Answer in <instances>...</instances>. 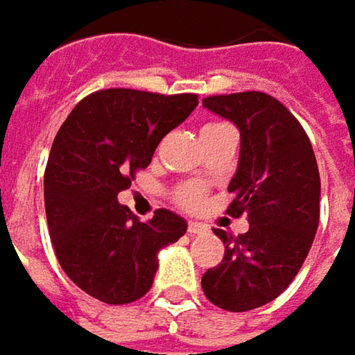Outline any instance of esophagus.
<instances>
[{"label":"esophagus","instance_id":"34e87169","mask_svg":"<svg viewBox=\"0 0 355 355\" xmlns=\"http://www.w3.org/2000/svg\"><path fill=\"white\" fill-rule=\"evenodd\" d=\"M204 231H206V225H202V223L192 220V223L188 225V233H190V235H200V233H204Z\"/></svg>","mask_w":355,"mask_h":355}]
</instances>
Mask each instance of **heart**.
Returning <instances> with one entry per match:
<instances>
[{
    "instance_id": "obj_1",
    "label": "heart",
    "mask_w": 355,
    "mask_h": 355,
    "mask_svg": "<svg viewBox=\"0 0 355 355\" xmlns=\"http://www.w3.org/2000/svg\"><path fill=\"white\" fill-rule=\"evenodd\" d=\"M208 126H216V124H208ZM206 128V126H204ZM175 200L184 206V208H198L204 200V190L198 184H186L175 192Z\"/></svg>"
}]
</instances>
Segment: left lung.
Here are the masks:
<instances>
[{
	"mask_svg": "<svg viewBox=\"0 0 355 355\" xmlns=\"http://www.w3.org/2000/svg\"><path fill=\"white\" fill-rule=\"evenodd\" d=\"M202 106L241 132L227 212L249 216L239 237L214 231L225 257L202 276V290L212 304L243 313L278 298L304 263L319 227V167L304 128L276 98L243 92L204 98Z\"/></svg>",
	"mask_w": 355,
	"mask_h": 355,
	"instance_id": "left-lung-1",
	"label": "left lung"
}]
</instances>
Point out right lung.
Masks as SVG:
<instances>
[{"label": "right lung", "instance_id": "add662e5", "mask_svg": "<svg viewBox=\"0 0 355 355\" xmlns=\"http://www.w3.org/2000/svg\"><path fill=\"white\" fill-rule=\"evenodd\" d=\"M196 106L194 94L102 89L59 128L44 171L46 223L63 272L89 296L139 300L153 286L157 253L186 233L188 223L165 208L141 223L118 194Z\"/></svg>", "mask_w": 355, "mask_h": 355}]
</instances>
